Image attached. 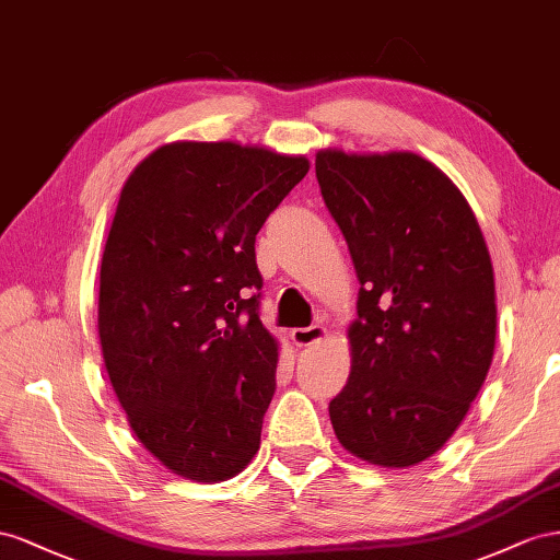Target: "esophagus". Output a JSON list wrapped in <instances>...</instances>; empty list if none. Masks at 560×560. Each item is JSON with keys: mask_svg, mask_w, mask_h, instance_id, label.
<instances>
[{"mask_svg": "<svg viewBox=\"0 0 560 560\" xmlns=\"http://www.w3.org/2000/svg\"><path fill=\"white\" fill-rule=\"evenodd\" d=\"M324 335H326V328H324V326L312 324V326H307V328H293L291 338H293V342H295L298 347H310V345H314V342H318V340H324Z\"/></svg>", "mask_w": 560, "mask_h": 560, "instance_id": "1", "label": "esophagus"}]
</instances>
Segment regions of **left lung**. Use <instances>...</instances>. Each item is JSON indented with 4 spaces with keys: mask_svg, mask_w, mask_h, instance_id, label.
Instances as JSON below:
<instances>
[{
    "mask_svg": "<svg viewBox=\"0 0 560 560\" xmlns=\"http://www.w3.org/2000/svg\"><path fill=\"white\" fill-rule=\"evenodd\" d=\"M316 180L359 277L351 373L328 412L345 448L410 467L453 436L488 375L498 307L467 199L412 152L316 154Z\"/></svg>",
    "mask_w": 560,
    "mask_h": 560,
    "instance_id": "8db88e82",
    "label": "left lung"
}]
</instances>
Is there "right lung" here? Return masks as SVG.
I'll use <instances>...</instances> for the list:
<instances>
[{"instance_id":"1","label":"right lung","mask_w":560,"mask_h":560,"mask_svg":"<svg viewBox=\"0 0 560 560\" xmlns=\"http://www.w3.org/2000/svg\"><path fill=\"white\" fill-rule=\"evenodd\" d=\"M307 171L265 148L171 142L121 189L101 262L105 369L138 441L189 481H225L260 448L279 349L255 234Z\"/></svg>"}]
</instances>
